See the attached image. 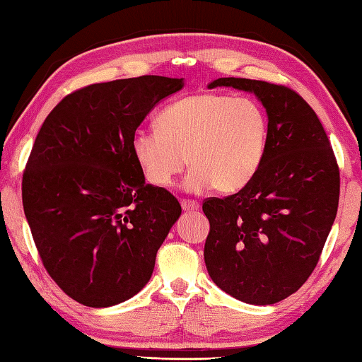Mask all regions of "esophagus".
I'll use <instances>...</instances> for the list:
<instances>
[{"instance_id": "34e87169", "label": "esophagus", "mask_w": 362, "mask_h": 362, "mask_svg": "<svg viewBox=\"0 0 362 362\" xmlns=\"http://www.w3.org/2000/svg\"><path fill=\"white\" fill-rule=\"evenodd\" d=\"M180 204H182V209L187 211V212H194V211L199 209L198 203H194V201H189V199L180 201Z\"/></svg>"}]
</instances>
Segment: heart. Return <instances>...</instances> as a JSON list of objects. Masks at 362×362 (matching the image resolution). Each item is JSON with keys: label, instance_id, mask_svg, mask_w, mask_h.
Returning <instances> with one entry per match:
<instances>
[{"label": "heart", "instance_id": "b5f03b06", "mask_svg": "<svg viewBox=\"0 0 362 362\" xmlns=\"http://www.w3.org/2000/svg\"><path fill=\"white\" fill-rule=\"evenodd\" d=\"M156 124L158 131L139 129L131 137L134 161L155 188L173 185L189 161L185 192L236 193L254 180L265 159L268 116L249 97L188 95L161 110Z\"/></svg>", "mask_w": 362, "mask_h": 362}]
</instances>
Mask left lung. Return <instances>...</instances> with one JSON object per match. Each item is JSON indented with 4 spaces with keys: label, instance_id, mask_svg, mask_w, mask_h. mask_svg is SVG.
I'll return each mask as SVG.
<instances>
[{
    "label": "left lung",
    "instance_id": "8db88e82",
    "mask_svg": "<svg viewBox=\"0 0 362 362\" xmlns=\"http://www.w3.org/2000/svg\"><path fill=\"white\" fill-rule=\"evenodd\" d=\"M255 94L267 110L265 159L246 188L204 201V262L223 292L273 305L313 273L339 207L340 174L320 118L296 90L246 78L207 86Z\"/></svg>",
    "mask_w": 362,
    "mask_h": 362
}]
</instances>
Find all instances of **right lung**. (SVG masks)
Returning a JSON list of instances; mask_svg holds the SVG:
<instances>
[{
	"label": "right lung",
	"mask_w": 362,
	"mask_h": 362,
	"mask_svg": "<svg viewBox=\"0 0 362 362\" xmlns=\"http://www.w3.org/2000/svg\"><path fill=\"white\" fill-rule=\"evenodd\" d=\"M183 78L146 75L90 84L42 122L22 179V203L49 276L66 296L105 308L148 283L182 207L145 183L131 137Z\"/></svg>",
	"instance_id": "right-lung-1"
}]
</instances>
